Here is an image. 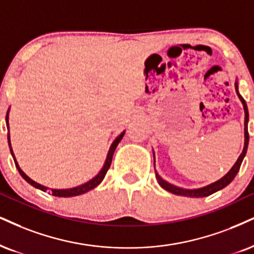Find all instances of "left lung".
Wrapping results in <instances>:
<instances>
[{
    "label": "left lung",
    "instance_id": "obj_1",
    "mask_svg": "<svg viewBox=\"0 0 254 254\" xmlns=\"http://www.w3.org/2000/svg\"><path fill=\"white\" fill-rule=\"evenodd\" d=\"M234 86H236V92L238 94V96H239L240 101H242V103H243L244 111H245V128H244V130H245V143H244V149H243L242 154L239 155V158H238L236 164L233 165V167L231 168L230 172H228L226 175H224L220 180L215 181V183L211 184V185H207V186H205V187H201V189H196V190H186V189H181V187L174 186V185L167 183V181H165L164 179H162L160 175L156 173V171H155V178L162 189L168 190V192H171L173 194H177V195L190 196V198H203V196L211 195V194H213L215 192H218V190H223L224 187H226L228 184L232 183V180L236 178L238 172H239L240 165H242L244 158H245L246 152H247V146H249V130H247V124H249V109H247V105H246L245 100L243 99V96L240 95L239 92H238V81H236V84H234Z\"/></svg>",
    "mask_w": 254,
    "mask_h": 254
}]
</instances>
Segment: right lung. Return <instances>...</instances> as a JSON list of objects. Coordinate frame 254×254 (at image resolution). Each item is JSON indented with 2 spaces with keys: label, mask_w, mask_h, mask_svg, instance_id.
Segmentation results:
<instances>
[{
  "label": "right lung",
  "mask_w": 254,
  "mask_h": 254,
  "mask_svg": "<svg viewBox=\"0 0 254 254\" xmlns=\"http://www.w3.org/2000/svg\"><path fill=\"white\" fill-rule=\"evenodd\" d=\"M5 122H7V128H9V109H8V112H7V117H5ZM124 135H125V130L120 134V135H119V136L117 137V139L114 140V141H113L111 148H109V151H108L107 159H106L105 165H103L102 170L100 171L98 174H96V177H94L92 180L87 181L86 184L80 185V186H77V187H73V189H68V190H51L52 193H53V195H55V196H62V198H68V196L80 195V194H83V193L88 192V190H90L95 189V187L98 186V185L103 180V178H105L106 173H107V171L109 170V167H111L113 154H114L115 148H117V146L119 145V142L121 141V139H122V137H124ZM8 142H9V148H10L11 155H12V158H14L15 165H16V168L18 170V172H20V174L22 175V178H23V179L26 180L27 183H29V184L31 185V186L35 187V189H39V190H43V192H46V190H48V189H47V187H45V186H42V185L35 183V181H34V180H31L30 178L28 177V175H26V173H24V172L22 171L21 168H20V166H18L16 159H15L14 153H12L11 143H10V135H9V133H8Z\"/></svg>",
  "instance_id": "add662e5"
}]
</instances>
